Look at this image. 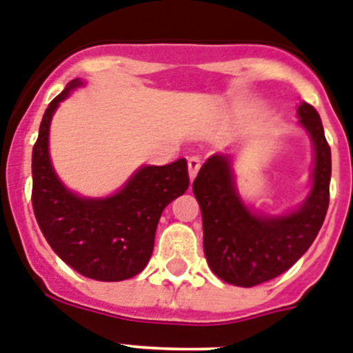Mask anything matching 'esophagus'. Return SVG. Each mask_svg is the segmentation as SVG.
<instances>
[{"label":"esophagus","mask_w":353,"mask_h":353,"mask_svg":"<svg viewBox=\"0 0 353 353\" xmlns=\"http://www.w3.org/2000/svg\"><path fill=\"white\" fill-rule=\"evenodd\" d=\"M188 168H189V176H191V180H193L198 174V171H200V168H202V160H200V157H191V159L188 160Z\"/></svg>","instance_id":"34e87169"}]
</instances>
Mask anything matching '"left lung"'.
<instances>
[{
  "instance_id": "obj_1",
  "label": "left lung",
  "mask_w": 353,
  "mask_h": 353,
  "mask_svg": "<svg viewBox=\"0 0 353 353\" xmlns=\"http://www.w3.org/2000/svg\"><path fill=\"white\" fill-rule=\"evenodd\" d=\"M298 113L316 145L312 193L299 211L281 218L252 214L240 202L229 162L220 155H212L194 179L203 252L212 272L227 283L254 287L283 274L312 245L325 222L330 202V145L316 108L303 101Z\"/></svg>"
}]
</instances>
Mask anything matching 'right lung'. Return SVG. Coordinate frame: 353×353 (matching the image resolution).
<instances>
[{"instance_id":"right-lung-1","label":"right lung","mask_w":353,"mask_h":353,"mask_svg":"<svg viewBox=\"0 0 353 353\" xmlns=\"http://www.w3.org/2000/svg\"><path fill=\"white\" fill-rule=\"evenodd\" d=\"M79 86L68 83L48 104L32 150V208L48 245L79 274L99 281H122L144 269L153 252L157 223L171 200L185 193V159L148 165L104 200H86L63 188L48 157V130L57 104Z\"/></svg>"}]
</instances>
